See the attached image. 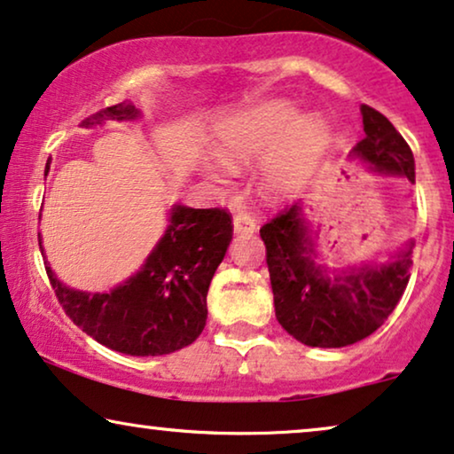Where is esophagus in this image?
<instances>
[{
  "label": "esophagus",
  "instance_id": "esophagus-1",
  "mask_svg": "<svg viewBox=\"0 0 454 454\" xmlns=\"http://www.w3.org/2000/svg\"><path fill=\"white\" fill-rule=\"evenodd\" d=\"M256 229H258L256 221L252 219L250 215H235V219H233V231L235 233H238V235H252V233H256Z\"/></svg>",
  "mask_w": 454,
  "mask_h": 454
}]
</instances>
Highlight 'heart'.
Here are the masks:
<instances>
[{"label": "heart", "mask_w": 454, "mask_h": 454, "mask_svg": "<svg viewBox=\"0 0 454 454\" xmlns=\"http://www.w3.org/2000/svg\"><path fill=\"white\" fill-rule=\"evenodd\" d=\"M332 139V127L323 116L300 114L296 104L270 99L256 108L235 114L215 129L213 145L223 162H248L267 156L262 184L275 196L298 192ZM202 168L210 176H223L221 162L204 160Z\"/></svg>", "instance_id": "1"}]
</instances>
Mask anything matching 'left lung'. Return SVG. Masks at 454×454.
Returning a JSON list of instances; mask_svg holds the SVG:
<instances>
[{
	"mask_svg": "<svg viewBox=\"0 0 454 454\" xmlns=\"http://www.w3.org/2000/svg\"><path fill=\"white\" fill-rule=\"evenodd\" d=\"M364 137L350 154L380 175L415 184V158L390 121L361 106ZM302 202H296L261 229L273 287L275 317L287 333L313 348H342L384 325L407 290L413 267V239L384 262L329 269L319 262Z\"/></svg>",
	"mask_w": 454,
	"mask_h": 454,
	"instance_id": "obj_1",
	"label": "left lung"
}]
</instances>
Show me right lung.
Returning a JSON list of instances; mask_svg holds the SVG:
<instances>
[{
	"label": "right lung",
	"mask_w": 454,
	"mask_h": 454,
	"mask_svg": "<svg viewBox=\"0 0 454 454\" xmlns=\"http://www.w3.org/2000/svg\"><path fill=\"white\" fill-rule=\"evenodd\" d=\"M137 119L141 112L131 102H121L91 114L81 127ZM231 238V216L225 210L175 204L162 238L141 269L110 292L64 286L47 261L45 270L62 309L96 342L131 356L170 355L202 333L208 317L206 294ZM39 248L45 256L41 238Z\"/></svg>",
	"instance_id": "1"
}]
</instances>
